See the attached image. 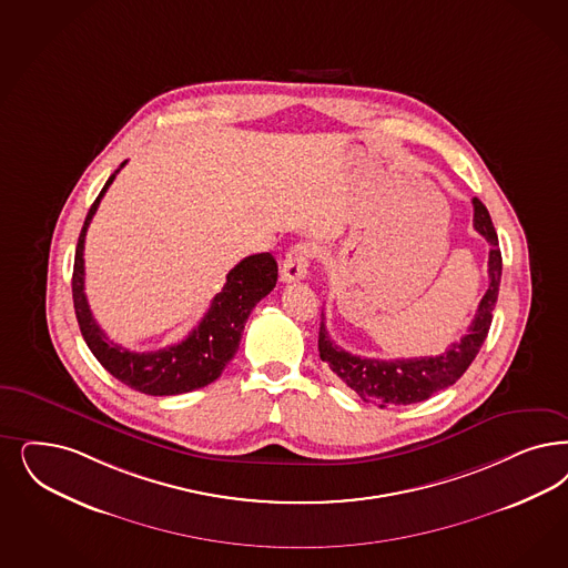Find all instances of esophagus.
Instances as JSON below:
<instances>
[{"instance_id":"34e87169","label":"esophagus","mask_w":568,"mask_h":568,"mask_svg":"<svg viewBox=\"0 0 568 568\" xmlns=\"http://www.w3.org/2000/svg\"><path fill=\"white\" fill-rule=\"evenodd\" d=\"M308 260H311L308 245H304V243L294 245L285 255V262H283V268H281V278L285 283L302 281L308 273Z\"/></svg>"}]
</instances>
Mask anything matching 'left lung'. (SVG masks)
<instances>
[{"label":"left lung","mask_w":568,"mask_h":568,"mask_svg":"<svg viewBox=\"0 0 568 568\" xmlns=\"http://www.w3.org/2000/svg\"><path fill=\"white\" fill-rule=\"evenodd\" d=\"M474 205V229L487 239L489 252V290L483 295L478 311L471 318L468 333L453 342L438 356L419 358H365L339 348L325 327V316L318 329V354L346 386H351L365 403L379 407L388 405H412L430 398L432 394L453 386L476 358L480 346L487 339L493 311L501 283V252L489 212L480 199H471Z\"/></svg>","instance_id":"obj_1"}]
</instances>
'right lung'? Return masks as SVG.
Masks as SVG:
<instances>
[{
  "mask_svg": "<svg viewBox=\"0 0 568 568\" xmlns=\"http://www.w3.org/2000/svg\"><path fill=\"white\" fill-rule=\"evenodd\" d=\"M123 165L125 161L121 163V168ZM118 172L111 174L106 184L102 186L100 195L85 215L79 235L73 264V304L79 329L88 348L99 358L100 365L134 390L151 396H172L203 388L215 382L224 372V367L233 361L245 323L255 304L273 292L278 276L276 260L268 252L243 257L235 268L226 274V283L222 292L215 294L210 311L182 342L153 353H134L121 348L100 329L83 292L85 233L99 210L100 199L113 184Z\"/></svg>",
  "mask_w": 568,
  "mask_h": 568,
  "instance_id": "right-lung-1",
  "label": "right lung"
}]
</instances>
